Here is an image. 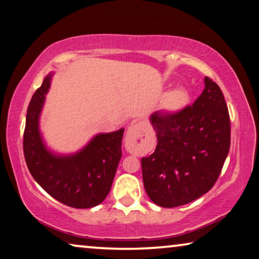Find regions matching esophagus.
Here are the masks:
<instances>
[{
	"label": "esophagus",
	"instance_id": "obj_1",
	"mask_svg": "<svg viewBox=\"0 0 259 259\" xmlns=\"http://www.w3.org/2000/svg\"><path fill=\"white\" fill-rule=\"evenodd\" d=\"M139 137V130L137 125H131L127 130L126 134V141L127 142H134Z\"/></svg>",
	"mask_w": 259,
	"mask_h": 259
}]
</instances>
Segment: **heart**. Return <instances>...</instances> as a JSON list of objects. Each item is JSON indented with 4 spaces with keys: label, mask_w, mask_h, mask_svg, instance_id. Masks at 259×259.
Returning a JSON list of instances; mask_svg holds the SVG:
<instances>
[{
    "label": "heart",
    "mask_w": 259,
    "mask_h": 259,
    "mask_svg": "<svg viewBox=\"0 0 259 259\" xmlns=\"http://www.w3.org/2000/svg\"><path fill=\"white\" fill-rule=\"evenodd\" d=\"M188 100L189 96L185 90L174 89L164 96L162 108L168 113H175V112L181 111L188 104Z\"/></svg>",
    "instance_id": "1"
}]
</instances>
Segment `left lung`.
<instances>
[{
  "instance_id": "left-lung-1",
  "label": "left lung",
  "mask_w": 259,
  "mask_h": 259,
  "mask_svg": "<svg viewBox=\"0 0 259 259\" xmlns=\"http://www.w3.org/2000/svg\"><path fill=\"white\" fill-rule=\"evenodd\" d=\"M156 132L153 154L141 159L146 193L155 204L174 208L208 193L230 148V118L220 86L204 78L193 106L149 117Z\"/></svg>"
}]
</instances>
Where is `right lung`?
Masks as SVG:
<instances>
[{
    "mask_svg": "<svg viewBox=\"0 0 259 259\" xmlns=\"http://www.w3.org/2000/svg\"><path fill=\"white\" fill-rule=\"evenodd\" d=\"M52 74L44 78L29 104L23 137L25 162L35 181L63 204L78 209L96 207L111 190L122 154L123 128L97 134L73 154H58L48 148L39 117Z\"/></svg>",
    "mask_w": 259,
    "mask_h": 259,
    "instance_id": "add662e5",
    "label": "right lung"
}]
</instances>
